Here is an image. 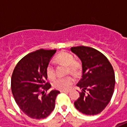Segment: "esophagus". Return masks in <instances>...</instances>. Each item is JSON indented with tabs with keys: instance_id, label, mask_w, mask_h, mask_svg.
<instances>
[{
	"instance_id": "1",
	"label": "esophagus",
	"mask_w": 127,
	"mask_h": 127,
	"mask_svg": "<svg viewBox=\"0 0 127 127\" xmlns=\"http://www.w3.org/2000/svg\"><path fill=\"white\" fill-rule=\"evenodd\" d=\"M61 93H69L70 91L69 90H63V91H61Z\"/></svg>"
}]
</instances>
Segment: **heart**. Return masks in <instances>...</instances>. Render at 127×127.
<instances>
[{"label": "heart", "mask_w": 127, "mask_h": 127, "mask_svg": "<svg viewBox=\"0 0 127 127\" xmlns=\"http://www.w3.org/2000/svg\"><path fill=\"white\" fill-rule=\"evenodd\" d=\"M56 61L58 63L64 64L67 66V73H71L73 75L80 73L82 70V63L79 61L75 60L73 56L67 52H62L57 54L56 57ZM46 73L47 77L52 80L56 76V69L54 64L52 61L49 62L46 67ZM73 78L71 76H66L64 77H58L54 80L52 83L53 87L58 90H66L70 87L73 83Z\"/></svg>", "instance_id": "obj_1"}]
</instances>
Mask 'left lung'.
Returning a JSON list of instances; mask_svg holds the SVG:
<instances>
[{
    "label": "left lung",
    "mask_w": 127,
    "mask_h": 127,
    "mask_svg": "<svg viewBox=\"0 0 127 127\" xmlns=\"http://www.w3.org/2000/svg\"><path fill=\"white\" fill-rule=\"evenodd\" d=\"M71 50L82 63V76L77 84L82 91L75 107L84 114H98L106 107L114 93V69L106 56L93 47L80 45Z\"/></svg>",
    "instance_id": "1"
}]
</instances>
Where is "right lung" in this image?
<instances>
[{
  "label": "right lung",
  "mask_w": 127,
  "mask_h": 127,
  "mask_svg": "<svg viewBox=\"0 0 127 127\" xmlns=\"http://www.w3.org/2000/svg\"><path fill=\"white\" fill-rule=\"evenodd\" d=\"M56 50L40 49L29 53L19 61L11 76V87L20 109L29 117L43 119L55 107L58 91H47L51 84L47 82L46 67Z\"/></svg>",
  "instance_id": "right-lung-1"
}]
</instances>
